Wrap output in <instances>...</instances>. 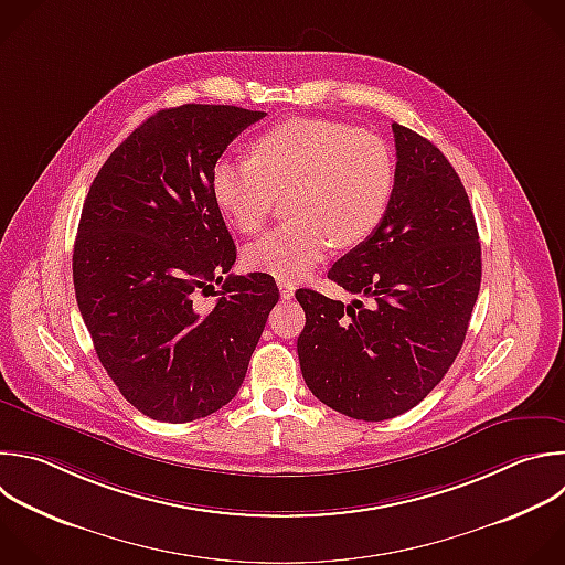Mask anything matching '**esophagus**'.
Returning <instances> with one entry per match:
<instances>
[{
  "instance_id": "1",
  "label": "esophagus",
  "mask_w": 565,
  "mask_h": 565,
  "mask_svg": "<svg viewBox=\"0 0 565 565\" xmlns=\"http://www.w3.org/2000/svg\"><path fill=\"white\" fill-rule=\"evenodd\" d=\"M279 292H281V299H292L295 284L292 281H279Z\"/></svg>"
}]
</instances>
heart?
I'll list each match as a JSON object with an SVG mask.
<instances>
[{
	"instance_id": "b5f03b06",
	"label": "heart",
	"mask_w": 565,
	"mask_h": 565,
	"mask_svg": "<svg viewBox=\"0 0 565 565\" xmlns=\"http://www.w3.org/2000/svg\"><path fill=\"white\" fill-rule=\"evenodd\" d=\"M211 191L239 233H257L279 198L290 224L253 242L248 268L281 281L306 277L334 244L354 248L382 226L395 193L384 139L328 119H290L255 137L250 159H220Z\"/></svg>"
}]
</instances>
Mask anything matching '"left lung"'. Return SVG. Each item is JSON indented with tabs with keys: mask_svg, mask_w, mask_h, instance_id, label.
<instances>
[{
	"mask_svg": "<svg viewBox=\"0 0 565 565\" xmlns=\"http://www.w3.org/2000/svg\"><path fill=\"white\" fill-rule=\"evenodd\" d=\"M391 209L367 242L328 270L341 303L299 288L297 339L310 393L332 411L384 422L415 408L457 359L481 286V244L466 188L446 154L393 124Z\"/></svg>",
	"mask_w": 565,
	"mask_h": 565,
	"instance_id": "8db88e82",
	"label": "left lung"
}]
</instances>
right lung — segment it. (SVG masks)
I'll return each instance as SVG.
<instances>
[{
    "mask_svg": "<svg viewBox=\"0 0 565 565\" xmlns=\"http://www.w3.org/2000/svg\"><path fill=\"white\" fill-rule=\"evenodd\" d=\"M259 110L183 104L148 117L106 159L82 209L73 284L95 352L128 404L185 424L244 384L279 288L266 273L224 275L235 242L211 191L228 143ZM222 282L211 311L196 292Z\"/></svg>",
    "mask_w": 565,
    "mask_h": 565,
    "instance_id": "obj_1",
    "label": "right lung"
}]
</instances>
